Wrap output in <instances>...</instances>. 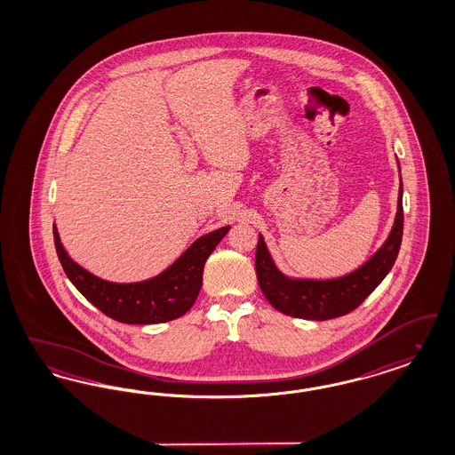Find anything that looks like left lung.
Instances as JSON below:
<instances>
[{"instance_id":"1","label":"left lung","mask_w":455,"mask_h":455,"mask_svg":"<svg viewBox=\"0 0 455 455\" xmlns=\"http://www.w3.org/2000/svg\"><path fill=\"white\" fill-rule=\"evenodd\" d=\"M399 180L397 212L389 235L370 259L345 276L331 280L286 276L278 269L271 252L267 251L264 237L259 234L256 249V275L266 300L282 314L307 321H327L355 310L389 275L397 259L404 220L403 179Z\"/></svg>"}]
</instances>
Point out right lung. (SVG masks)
I'll list each match as a JSON object with an SVG mask.
<instances>
[{
	"instance_id": "add662e5",
	"label": "right lung",
	"mask_w": 455,
	"mask_h": 455,
	"mask_svg": "<svg viewBox=\"0 0 455 455\" xmlns=\"http://www.w3.org/2000/svg\"><path fill=\"white\" fill-rule=\"evenodd\" d=\"M230 225L204 234L156 276L116 283L95 276L66 252L54 223V245L68 280L108 317L123 324H160L184 315L199 295L204 262L227 235Z\"/></svg>"
}]
</instances>
